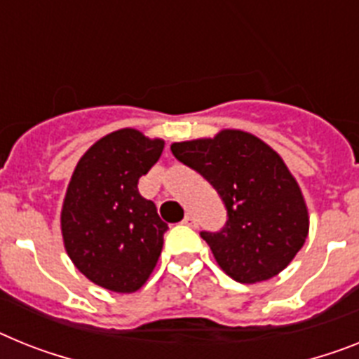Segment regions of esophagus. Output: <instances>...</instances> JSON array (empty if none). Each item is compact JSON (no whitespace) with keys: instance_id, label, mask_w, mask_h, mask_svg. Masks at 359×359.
<instances>
[{"instance_id":"esophagus-1","label":"esophagus","mask_w":359,"mask_h":359,"mask_svg":"<svg viewBox=\"0 0 359 359\" xmlns=\"http://www.w3.org/2000/svg\"><path fill=\"white\" fill-rule=\"evenodd\" d=\"M182 222H184V224L186 226H189V228H197V219H195V217L194 215H186L184 217V221H182Z\"/></svg>"}]
</instances>
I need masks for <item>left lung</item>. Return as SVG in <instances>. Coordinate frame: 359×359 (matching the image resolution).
Returning a JSON list of instances; mask_svg holds the SVG:
<instances>
[{
  "instance_id": "left-lung-1",
  "label": "left lung",
  "mask_w": 359,
  "mask_h": 359,
  "mask_svg": "<svg viewBox=\"0 0 359 359\" xmlns=\"http://www.w3.org/2000/svg\"><path fill=\"white\" fill-rule=\"evenodd\" d=\"M171 153L203 175L228 210L221 231H201L222 272L246 285L283 272L305 245L309 210L279 153L241 129L175 142Z\"/></svg>"
}]
</instances>
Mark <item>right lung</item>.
Wrapping results in <instances>:
<instances>
[{"label":"right lung","instance_id":"1","mask_svg":"<svg viewBox=\"0 0 359 359\" xmlns=\"http://www.w3.org/2000/svg\"><path fill=\"white\" fill-rule=\"evenodd\" d=\"M164 140L123 128L78 161L62 206L65 252L102 288L131 294L155 270L168 224L138 194V179L161 158Z\"/></svg>","mask_w":359,"mask_h":359}]
</instances>
